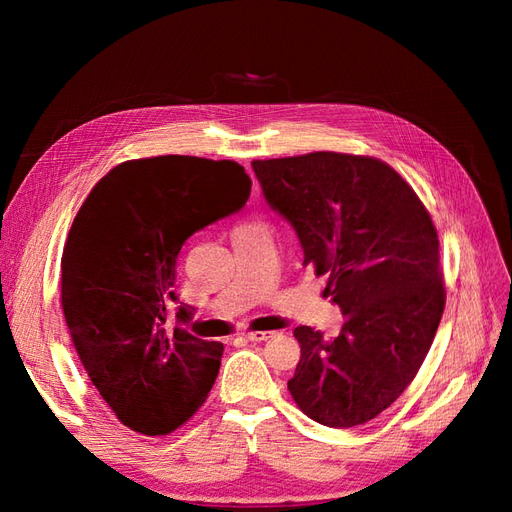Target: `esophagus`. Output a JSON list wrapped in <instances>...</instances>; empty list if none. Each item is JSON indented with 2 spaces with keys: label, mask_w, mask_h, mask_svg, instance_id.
Here are the masks:
<instances>
[{
  "label": "esophagus",
  "mask_w": 512,
  "mask_h": 512,
  "mask_svg": "<svg viewBox=\"0 0 512 512\" xmlns=\"http://www.w3.org/2000/svg\"><path fill=\"white\" fill-rule=\"evenodd\" d=\"M243 337L247 339V342H267L269 337H273V333H267V331H247V333H243Z\"/></svg>",
  "instance_id": "esophagus-1"
}]
</instances>
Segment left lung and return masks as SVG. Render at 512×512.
Instances as JSON below:
<instances>
[{
	"mask_svg": "<svg viewBox=\"0 0 512 512\" xmlns=\"http://www.w3.org/2000/svg\"><path fill=\"white\" fill-rule=\"evenodd\" d=\"M267 205L294 228L303 265L346 322L335 339L297 327L288 391L316 423L363 425L406 391L444 312L440 243L427 209L376 158L316 151L254 160Z\"/></svg>",
	"mask_w": 512,
	"mask_h": 512,
	"instance_id": "obj_1",
	"label": "left lung"
}]
</instances>
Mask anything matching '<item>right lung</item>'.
<instances>
[{
  "label": "right lung",
  "mask_w": 512,
  "mask_h": 512,
  "mask_svg": "<svg viewBox=\"0 0 512 512\" xmlns=\"http://www.w3.org/2000/svg\"><path fill=\"white\" fill-rule=\"evenodd\" d=\"M252 181L230 160L158 156L115 166L76 213L61 256V305L91 382L145 436L181 427L205 404L224 346L185 331L177 256L194 232L243 209Z\"/></svg>",
  "instance_id": "1"
}]
</instances>
